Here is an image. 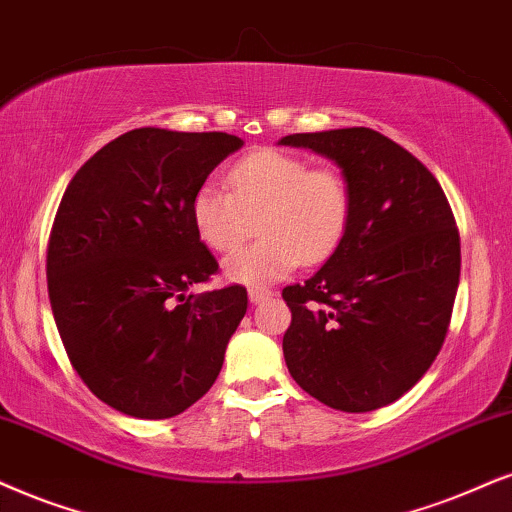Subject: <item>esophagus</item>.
Masks as SVG:
<instances>
[{"mask_svg":"<svg viewBox=\"0 0 512 512\" xmlns=\"http://www.w3.org/2000/svg\"><path fill=\"white\" fill-rule=\"evenodd\" d=\"M248 295H250V302L252 304H260V302H267L274 293H271L269 288H250Z\"/></svg>","mask_w":512,"mask_h":512,"instance_id":"1","label":"esophagus"}]
</instances>
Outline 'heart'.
Segmentation results:
<instances>
[{
	"label": "heart",
	"instance_id": "b5f03b06",
	"mask_svg": "<svg viewBox=\"0 0 512 512\" xmlns=\"http://www.w3.org/2000/svg\"><path fill=\"white\" fill-rule=\"evenodd\" d=\"M229 191L203 184L193 193L191 222L215 252H234L255 231L262 238L226 260L231 281L262 286L297 264L331 260L354 217V191L338 167H312L307 158L260 148L226 172Z\"/></svg>",
	"mask_w": 512,
	"mask_h": 512
}]
</instances>
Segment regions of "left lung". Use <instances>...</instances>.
<instances>
[{
    "mask_svg": "<svg viewBox=\"0 0 512 512\" xmlns=\"http://www.w3.org/2000/svg\"><path fill=\"white\" fill-rule=\"evenodd\" d=\"M281 144L333 158L354 191L340 250L283 288V357L321 404L375 411L423 378L449 333L461 278L454 212L435 174L375 129L290 134Z\"/></svg>",
    "mask_w": 512,
    "mask_h": 512,
    "instance_id": "obj_1",
    "label": "left lung"
}]
</instances>
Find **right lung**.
Masks as SVG:
<instances>
[{
	"label": "right lung",
	"instance_id": "obj_1",
	"mask_svg": "<svg viewBox=\"0 0 512 512\" xmlns=\"http://www.w3.org/2000/svg\"><path fill=\"white\" fill-rule=\"evenodd\" d=\"M243 141L141 127L70 179L47 243V286L70 364L103 404L134 418L179 416L215 385L248 290L186 295L219 271L191 200Z\"/></svg>",
	"mask_w": 512,
	"mask_h": 512
}]
</instances>
